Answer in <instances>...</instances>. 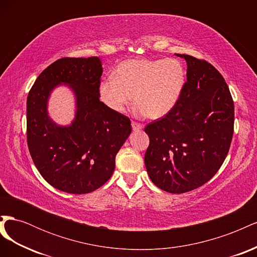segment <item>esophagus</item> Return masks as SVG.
<instances>
[{
  "instance_id": "obj_1",
  "label": "esophagus",
  "mask_w": 257,
  "mask_h": 257,
  "mask_svg": "<svg viewBox=\"0 0 257 257\" xmlns=\"http://www.w3.org/2000/svg\"><path fill=\"white\" fill-rule=\"evenodd\" d=\"M132 128L133 131H141L143 128V124L141 123H137V122H132Z\"/></svg>"
}]
</instances>
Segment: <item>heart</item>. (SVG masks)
Returning <instances> with one entry per match:
<instances>
[{
  "label": "heart",
  "instance_id": "b5f03b06",
  "mask_svg": "<svg viewBox=\"0 0 257 257\" xmlns=\"http://www.w3.org/2000/svg\"><path fill=\"white\" fill-rule=\"evenodd\" d=\"M185 80L184 66L177 59L126 60L116 66L113 78L99 82L98 97L110 111L122 113L135 94V113L160 119L177 105Z\"/></svg>",
  "mask_w": 257,
  "mask_h": 257
}]
</instances>
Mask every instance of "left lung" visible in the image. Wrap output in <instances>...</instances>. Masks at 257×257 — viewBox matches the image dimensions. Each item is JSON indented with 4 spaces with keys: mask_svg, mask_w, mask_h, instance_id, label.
Listing matches in <instances>:
<instances>
[{
    "mask_svg": "<svg viewBox=\"0 0 257 257\" xmlns=\"http://www.w3.org/2000/svg\"><path fill=\"white\" fill-rule=\"evenodd\" d=\"M176 56L186 61V82L174 109L146 126L145 165L158 188L181 194L208 182L222 166L234 133V102L214 66Z\"/></svg>",
    "mask_w": 257,
    "mask_h": 257,
    "instance_id": "1",
    "label": "left lung"
}]
</instances>
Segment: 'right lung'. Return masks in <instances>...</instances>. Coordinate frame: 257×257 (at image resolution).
I'll return each instance as SVG.
<instances>
[{"label":"right lung","instance_id":"obj_1","mask_svg":"<svg viewBox=\"0 0 257 257\" xmlns=\"http://www.w3.org/2000/svg\"><path fill=\"white\" fill-rule=\"evenodd\" d=\"M103 74L97 57L63 58L44 69L27 99L31 157L53 188L71 194L95 191L109 180L115 155L132 132L127 116L110 111L98 97ZM74 93L75 118L59 126L48 114V99L59 85Z\"/></svg>","mask_w":257,"mask_h":257}]
</instances>
